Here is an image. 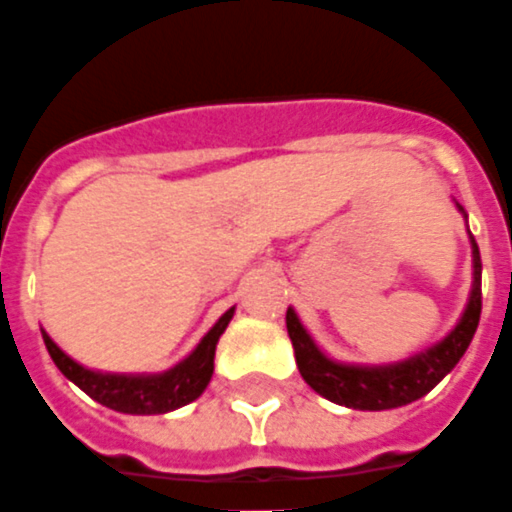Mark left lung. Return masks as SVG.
Instances as JSON below:
<instances>
[{"mask_svg": "<svg viewBox=\"0 0 512 512\" xmlns=\"http://www.w3.org/2000/svg\"><path fill=\"white\" fill-rule=\"evenodd\" d=\"M472 263V296H469V304H466L458 326L441 343H436L428 351H422V354L411 356L406 362H397V365L362 367L334 362L326 354H321V348L312 343V337L301 326L296 312L288 310L285 323H288L290 343H293V351H296V365H299L301 378L318 395L326 397V400L340 403L345 408H359V411H384V408L406 406L411 400H419L422 395H428L430 389L461 362V356L466 354V348H469L474 332H477V323H480V310H483V290H480L483 263H480V249L474 244V235Z\"/></svg>", "mask_w": 512, "mask_h": 512, "instance_id": "8db88e82", "label": "left lung"}]
</instances>
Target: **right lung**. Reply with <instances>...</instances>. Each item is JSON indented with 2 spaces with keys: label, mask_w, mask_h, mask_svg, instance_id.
Listing matches in <instances>:
<instances>
[{
  "label": "right lung",
  "mask_w": 512,
  "mask_h": 512,
  "mask_svg": "<svg viewBox=\"0 0 512 512\" xmlns=\"http://www.w3.org/2000/svg\"><path fill=\"white\" fill-rule=\"evenodd\" d=\"M230 318H233V310L224 312L216 326L202 337L200 345L180 365L167 373H156V376H117V373L87 370L79 362H73L68 354H62L46 332H43V343L49 348L54 365L60 367L62 376L73 381L93 400H98L101 406L115 408L123 414H167V411H175V408L197 400L205 392V386L213 376L216 343L227 329Z\"/></svg>",
  "instance_id": "right-lung-1"
}]
</instances>
